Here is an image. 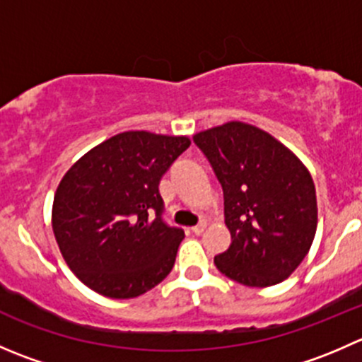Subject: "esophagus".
Masks as SVG:
<instances>
[{"instance_id": "obj_1", "label": "esophagus", "mask_w": 362, "mask_h": 362, "mask_svg": "<svg viewBox=\"0 0 362 362\" xmlns=\"http://www.w3.org/2000/svg\"><path fill=\"white\" fill-rule=\"evenodd\" d=\"M204 226H206V224H204V221H202L199 224H196L194 228H191V231L194 233V235H202V233L204 231Z\"/></svg>"}]
</instances>
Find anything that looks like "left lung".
<instances>
[{
    "instance_id": "1",
    "label": "left lung",
    "mask_w": 362,
    "mask_h": 362,
    "mask_svg": "<svg viewBox=\"0 0 362 362\" xmlns=\"http://www.w3.org/2000/svg\"><path fill=\"white\" fill-rule=\"evenodd\" d=\"M224 192L231 245L215 255L221 273L269 287L301 264L317 231L315 185L308 170L272 134L228 122L194 134Z\"/></svg>"
}]
</instances>
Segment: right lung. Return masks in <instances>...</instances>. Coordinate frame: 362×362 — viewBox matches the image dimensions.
<instances>
[{
	"label": "right lung",
	"mask_w": 362,
	"mask_h": 362,
	"mask_svg": "<svg viewBox=\"0 0 362 362\" xmlns=\"http://www.w3.org/2000/svg\"><path fill=\"white\" fill-rule=\"evenodd\" d=\"M191 145L127 131L76 160L57 187L52 229L69 269L107 298L147 293L166 279L184 229L164 221L159 182Z\"/></svg>",
	"instance_id": "1"
}]
</instances>
